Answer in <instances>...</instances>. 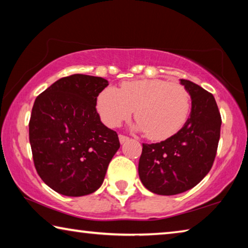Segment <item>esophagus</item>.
<instances>
[{
  "instance_id": "1",
  "label": "esophagus",
  "mask_w": 248,
  "mask_h": 248,
  "mask_svg": "<svg viewBox=\"0 0 248 248\" xmlns=\"http://www.w3.org/2000/svg\"><path fill=\"white\" fill-rule=\"evenodd\" d=\"M128 140H129V138H128V137L123 136V134H119V141H120V143H121V144H124V142H127Z\"/></svg>"
}]
</instances>
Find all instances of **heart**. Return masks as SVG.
Here are the masks:
<instances>
[{"label":"heart","mask_w":248,"mask_h":248,"mask_svg":"<svg viewBox=\"0 0 248 248\" xmlns=\"http://www.w3.org/2000/svg\"><path fill=\"white\" fill-rule=\"evenodd\" d=\"M96 108L103 123L117 127L132 115L133 128L150 139L163 140L183 127L189 116L190 95L182 84L161 78L134 79L119 89L107 86L100 92Z\"/></svg>","instance_id":"1"}]
</instances>
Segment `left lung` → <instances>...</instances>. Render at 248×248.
<instances>
[{"mask_svg": "<svg viewBox=\"0 0 248 248\" xmlns=\"http://www.w3.org/2000/svg\"><path fill=\"white\" fill-rule=\"evenodd\" d=\"M179 81L191 98L189 118L165 141L143 143L138 167L143 186L162 196L198 185L211 170L220 140L222 121L213 95L188 79Z\"/></svg>", "mask_w": 248, "mask_h": 248, "instance_id": "8db88e82", "label": "left lung"}]
</instances>
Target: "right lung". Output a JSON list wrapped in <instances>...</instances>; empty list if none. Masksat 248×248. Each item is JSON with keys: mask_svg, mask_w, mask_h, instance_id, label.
Listing matches in <instances>:
<instances>
[{"mask_svg": "<svg viewBox=\"0 0 248 248\" xmlns=\"http://www.w3.org/2000/svg\"><path fill=\"white\" fill-rule=\"evenodd\" d=\"M108 81L73 74L44 91L33 104L29 142L35 167L46 185L69 197L90 195L102 186L109 163L120 148L96 100Z\"/></svg>", "mask_w": 248, "mask_h": 248, "instance_id": "obj_1", "label": "right lung"}]
</instances>
